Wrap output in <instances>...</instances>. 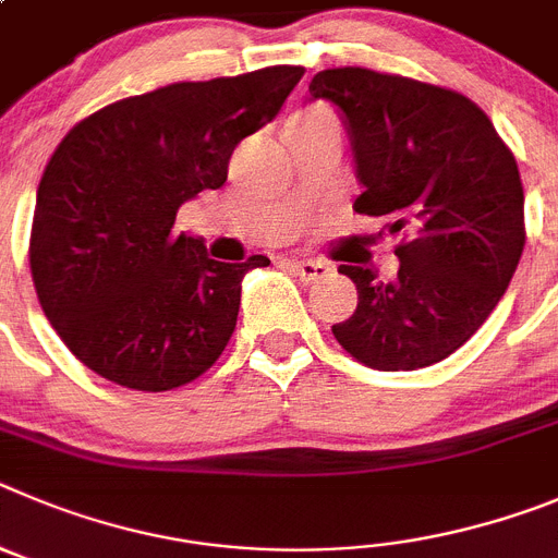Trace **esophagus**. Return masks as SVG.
Here are the masks:
<instances>
[{
	"label": "esophagus",
	"instance_id": "34e87169",
	"mask_svg": "<svg viewBox=\"0 0 558 558\" xmlns=\"http://www.w3.org/2000/svg\"><path fill=\"white\" fill-rule=\"evenodd\" d=\"M286 264H289V267L305 280V283H314V280L328 278V272H330L328 264H323V260H314V258H286Z\"/></svg>",
	"mask_w": 558,
	"mask_h": 558
}]
</instances>
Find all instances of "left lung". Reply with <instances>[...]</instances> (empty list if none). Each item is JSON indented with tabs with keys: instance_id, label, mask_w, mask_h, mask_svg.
Returning a JSON list of instances; mask_svg holds the SVG:
<instances>
[{
	"instance_id": "obj_1",
	"label": "left lung",
	"mask_w": 558,
	"mask_h": 558,
	"mask_svg": "<svg viewBox=\"0 0 558 558\" xmlns=\"http://www.w3.org/2000/svg\"><path fill=\"white\" fill-rule=\"evenodd\" d=\"M311 99L348 122L364 192L353 208L400 235L398 278L341 264L359 289L333 336L384 373L448 359L500 303L525 247L514 153L464 94L361 66L325 69Z\"/></svg>"
}]
</instances>
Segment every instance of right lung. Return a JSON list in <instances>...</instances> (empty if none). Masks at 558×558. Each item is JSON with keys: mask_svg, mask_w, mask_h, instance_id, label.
Here are the masks:
<instances>
[{"mask_svg": "<svg viewBox=\"0 0 558 558\" xmlns=\"http://www.w3.org/2000/svg\"><path fill=\"white\" fill-rule=\"evenodd\" d=\"M305 74L267 66L172 83L74 124L35 197L29 272L44 314L88 369L135 391L192 384L235 330L242 278L267 267L208 258L174 235L185 199L222 189L242 138L278 117Z\"/></svg>", "mask_w": 558, "mask_h": 558, "instance_id": "1", "label": "right lung"}]
</instances>
